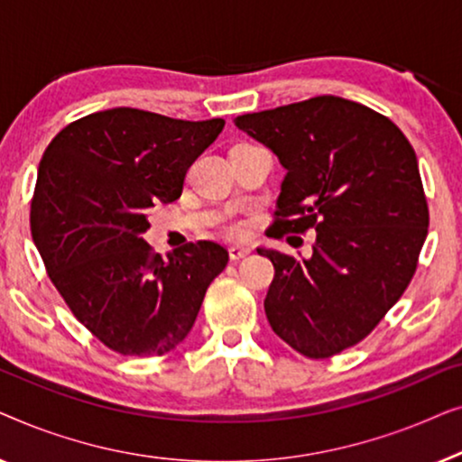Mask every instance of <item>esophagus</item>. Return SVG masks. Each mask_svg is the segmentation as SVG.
<instances>
[{
  "label": "esophagus",
  "mask_w": 462,
  "mask_h": 462,
  "mask_svg": "<svg viewBox=\"0 0 462 462\" xmlns=\"http://www.w3.org/2000/svg\"><path fill=\"white\" fill-rule=\"evenodd\" d=\"M250 248H245V245H231L229 248V256H231V261H242V258H245V256H250Z\"/></svg>",
  "instance_id": "esophagus-1"
}]
</instances>
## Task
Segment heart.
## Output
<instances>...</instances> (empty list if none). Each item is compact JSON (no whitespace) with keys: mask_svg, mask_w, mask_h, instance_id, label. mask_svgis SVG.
Wrapping results in <instances>:
<instances>
[{"mask_svg":"<svg viewBox=\"0 0 462 462\" xmlns=\"http://www.w3.org/2000/svg\"><path fill=\"white\" fill-rule=\"evenodd\" d=\"M226 233L233 237H242L245 233V225L244 223H231L229 226H226Z\"/></svg>","mask_w":462,"mask_h":462,"instance_id":"b5f03b06","label":"heart"}]
</instances>
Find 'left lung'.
I'll list each match as a JSON object with an SVG mask.
<instances>
[{
	"label": "left lung",
	"instance_id": "obj_1",
	"mask_svg": "<svg viewBox=\"0 0 462 462\" xmlns=\"http://www.w3.org/2000/svg\"><path fill=\"white\" fill-rule=\"evenodd\" d=\"M233 122L286 170L271 237L315 229L311 258L258 248L275 267L269 324L305 357L337 356L374 330L416 271L429 210L412 144L389 117L340 97Z\"/></svg>",
	"mask_w": 462,
	"mask_h": 462
}]
</instances>
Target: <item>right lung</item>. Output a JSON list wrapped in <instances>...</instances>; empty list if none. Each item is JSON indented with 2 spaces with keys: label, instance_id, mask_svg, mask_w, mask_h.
<instances>
[{
  "label": "right lung",
  "instance_id": "1",
  "mask_svg": "<svg viewBox=\"0 0 462 462\" xmlns=\"http://www.w3.org/2000/svg\"><path fill=\"white\" fill-rule=\"evenodd\" d=\"M223 128V119L117 106L69 124L42 157L33 242L75 318L122 356H163L182 343L229 263L220 244L162 258L143 237L151 208L180 198L189 166Z\"/></svg>",
  "mask_w": 462,
  "mask_h": 462
}]
</instances>
